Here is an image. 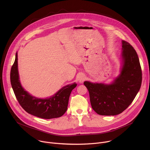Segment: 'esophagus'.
I'll list each match as a JSON object with an SVG mask.
<instances>
[{
  "instance_id": "1",
  "label": "esophagus",
  "mask_w": 150,
  "mask_h": 150,
  "mask_svg": "<svg viewBox=\"0 0 150 150\" xmlns=\"http://www.w3.org/2000/svg\"><path fill=\"white\" fill-rule=\"evenodd\" d=\"M85 75L83 74H81L78 78V81L80 83L83 82L85 81Z\"/></svg>"
}]
</instances>
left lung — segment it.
<instances>
[{
    "mask_svg": "<svg viewBox=\"0 0 150 150\" xmlns=\"http://www.w3.org/2000/svg\"><path fill=\"white\" fill-rule=\"evenodd\" d=\"M123 65L120 75L110 85L85 81L93 109L103 116L117 115L129 106L142 82V70L138 54L129 42L122 40Z\"/></svg>",
    "mask_w": 150,
    "mask_h": 150,
    "instance_id": "left-lung-1",
    "label": "left lung"
}]
</instances>
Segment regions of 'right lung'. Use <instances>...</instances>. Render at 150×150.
Returning a JSON list of instances; mask_svg holds the SVG:
<instances>
[{
    "mask_svg": "<svg viewBox=\"0 0 150 150\" xmlns=\"http://www.w3.org/2000/svg\"><path fill=\"white\" fill-rule=\"evenodd\" d=\"M11 83L15 97L21 106L29 114L50 119L62 116L67 110L70 94L76 83L63 87L53 96L45 99L31 96L22 87L19 79L18 70V54L11 70Z\"/></svg>",
    "mask_w": 150,
    "mask_h": 150,
    "instance_id": "1",
    "label": "right lung"
}]
</instances>
